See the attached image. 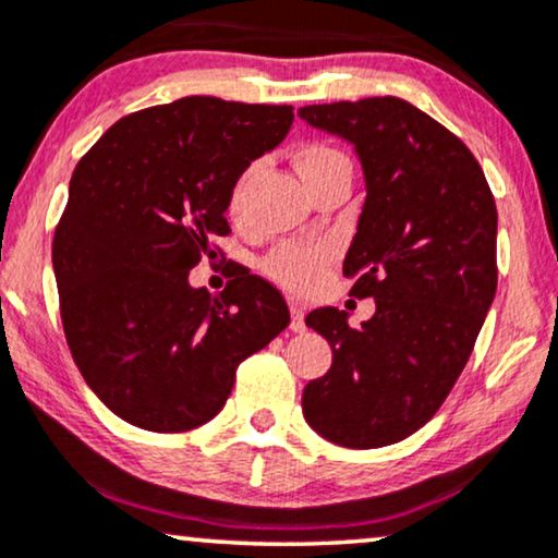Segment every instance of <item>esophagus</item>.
Here are the masks:
<instances>
[{
    "label": "esophagus",
    "instance_id": "1",
    "mask_svg": "<svg viewBox=\"0 0 558 558\" xmlns=\"http://www.w3.org/2000/svg\"><path fill=\"white\" fill-rule=\"evenodd\" d=\"M291 330L293 332H304L306 330L304 306H301V301H291Z\"/></svg>",
    "mask_w": 558,
    "mask_h": 558
}]
</instances>
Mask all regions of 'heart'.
<instances>
[{"instance_id":"heart-1","label":"heart","mask_w":558,"mask_h":558,"mask_svg":"<svg viewBox=\"0 0 558 558\" xmlns=\"http://www.w3.org/2000/svg\"><path fill=\"white\" fill-rule=\"evenodd\" d=\"M293 160H296V169L306 186L325 179L327 173L332 171L351 169V163H348L343 153H340L338 147L325 143L301 145ZM250 179L252 171H244L236 179V184H233L231 199H228V207H231L233 215L241 213V207H244ZM330 259L332 250L327 244H283L265 259V272L270 275L272 280H278L280 286L288 288V291L308 293L322 283Z\"/></svg>"}]
</instances>
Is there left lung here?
Wrapping results in <instances>:
<instances>
[{
    "instance_id": "1",
    "label": "left lung",
    "mask_w": 558,
    "mask_h": 558,
    "mask_svg": "<svg viewBox=\"0 0 558 558\" xmlns=\"http://www.w3.org/2000/svg\"><path fill=\"white\" fill-rule=\"evenodd\" d=\"M306 124L353 145L366 199L343 275L372 319L314 308L332 366L301 395L306 424L351 449L418 432L458 381L496 293V205L473 153L408 100L304 106Z\"/></svg>"
}]
</instances>
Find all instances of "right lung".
<instances>
[{
  "label": "right lung",
  "mask_w": 558,
  "mask_h": 558,
  "mask_svg": "<svg viewBox=\"0 0 558 558\" xmlns=\"http://www.w3.org/2000/svg\"><path fill=\"white\" fill-rule=\"evenodd\" d=\"M291 106L190 96L119 119L80 160L53 233L62 325L98 400L147 432L223 411L244 359L286 330V299L241 270L190 283L228 233L236 179L286 140Z\"/></svg>",
  "instance_id": "obj_1"
}]
</instances>
